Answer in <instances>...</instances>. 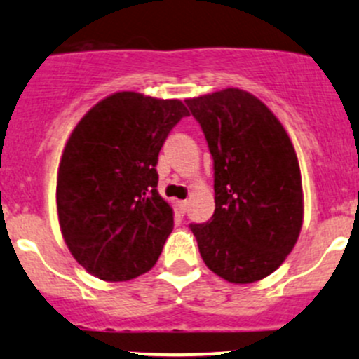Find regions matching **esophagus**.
<instances>
[{"mask_svg":"<svg viewBox=\"0 0 359 359\" xmlns=\"http://www.w3.org/2000/svg\"><path fill=\"white\" fill-rule=\"evenodd\" d=\"M176 205H178L180 214L187 212V209H188V202L187 201H178V202H176Z\"/></svg>","mask_w":359,"mask_h":359,"instance_id":"34e87169","label":"esophagus"}]
</instances>
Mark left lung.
<instances>
[{
    "mask_svg": "<svg viewBox=\"0 0 359 359\" xmlns=\"http://www.w3.org/2000/svg\"><path fill=\"white\" fill-rule=\"evenodd\" d=\"M214 161V209L190 224L205 266L231 283H252L282 266L302 228L301 169L275 114L226 88L184 100Z\"/></svg>",
    "mask_w": 359,
    "mask_h": 359,
    "instance_id": "8db88e82",
    "label": "left lung"
}]
</instances>
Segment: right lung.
Listing matches in <instances>:
<instances>
[{"label": "right lung", "instance_id": "right-lung-1", "mask_svg": "<svg viewBox=\"0 0 359 359\" xmlns=\"http://www.w3.org/2000/svg\"><path fill=\"white\" fill-rule=\"evenodd\" d=\"M184 116L180 100L119 91L70 133L57 176L58 223L74 259L100 280L136 278L161 256L175 219L155 165Z\"/></svg>", "mask_w": 359, "mask_h": 359}]
</instances>
